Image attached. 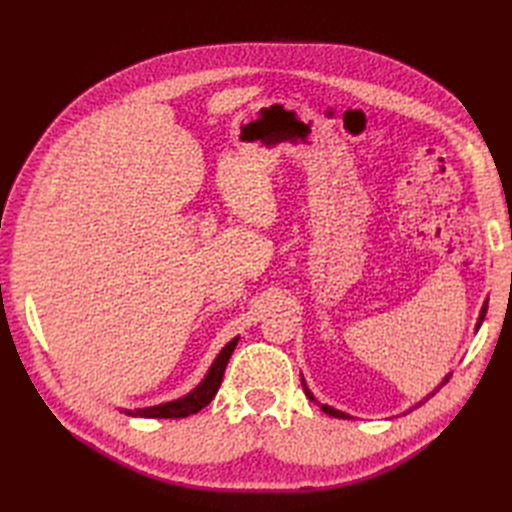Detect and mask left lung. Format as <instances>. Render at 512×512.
Segmentation results:
<instances>
[{
	"mask_svg": "<svg viewBox=\"0 0 512 512\" xmlns=\"http://www.w3.org/2000/svg\"><path fill=\"white\" fill-rule=\"evenodd\" d=\"M485 314H487V301H485V305H483V309H480V316H478V322H476V331L480 329V324H483V320H485ZM444 382H448V378H444ZM442 382V384H444ZM440 384V386H442ZM303 389H305V395L309 397V399H312V401H316V397L312 395V393H309V389H307V384L303 382ZM433 395V393H431ZM316 404H318V401H316ZM320 408L324 410V412H327L329 416H335V418H350L346 412H339V410H335V408H331V406H324V404H320Z\"/></svg>",
	"mask_w": 512,
	"mask_h": 512,
	"instance_id": "1",
	"label": "left lung"
}]
</instances>
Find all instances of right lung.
Listing matches in <instances>:
<instances>
[{
	"label": "right lung",
	"mask_w": 512,
	"mask_h": 512,
	"mask_svg": "<svg viewBox=\"0 0 512 512\" xmlns=\"http://www.w3.org/2000/svg\"><path fill=\"white\" fill-rule=\"evenodd\" d=\"M237 342H239V337H235V339H232V342H228L224 346V350L218 354V359L213 361L211 369L207 371L205 380L200 382L192 393H188V395L181 397V399L168 401V404L151 406V408H138L134 412L126 410V414L143 416V418H185V416H190V414H196L198 410H203L207 404H211V399L215 397V393H218L220 384H222V378H224L226 365H228V359H230L232 350H235Z\"/></svg>",
	"instance_id": "add662e5"
}]
</instances>
